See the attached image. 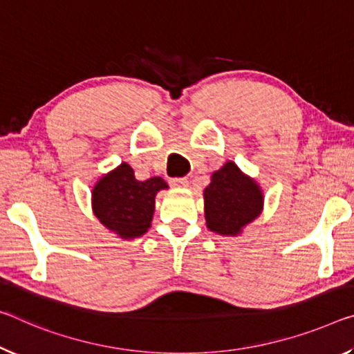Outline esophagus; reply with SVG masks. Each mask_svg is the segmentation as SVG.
Wrapping results in <instances>:
<instances>
[{"mask_svg":"<svg viewBox=\"0 0 354 354\" xmlns=\"http://www.w3.org/2000/svg\"><path fill=\"white\" fill-rule=\"evenodd\" d=\"M189 184L187 178H173L170 179V186L171 187H186Z\"/></svg>","mask_w":354,"mask_h":354,"instance_id":"34e87169","label":"esophagus"}]
</instances>
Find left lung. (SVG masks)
<instances>
[{
  "label": "left lung",
  "mask_w": 354,
  "mask_h": 354,
  "mask_svg": "<svg viewBox=\"0 0 354 354\" xmlns=\"http://www.w3.org/2000/svg\"><path fill=\"white\" fill-rule=\"evenodd\" d=\"M203 198L206 225L222 236H238L263 209L260 186L232 160L212 173Z\"/></svg>",
  "instance_id": "8db88e82"
}]
</instances>
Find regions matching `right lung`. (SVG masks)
I'll return each instance as SVG.
<instances>
[{
  "mask_svg": "<svg viewBox=\"0 0 354 354\" xmlns=\"http://www.w3.org/2000/svg\"><path fill=\"white\" fill-rule=\"evenodd\" d=\"M162 189H168L164 179L154 176L138 181L132 167L122 162L94 186V216L121 239L140 238L151 227L156 195Z\"/></svg>",
  "mask_w": 354,
  "mask_h": 354,
  "instance_id": "add662e5",
  "label": "right lung"
}]
</instances>
